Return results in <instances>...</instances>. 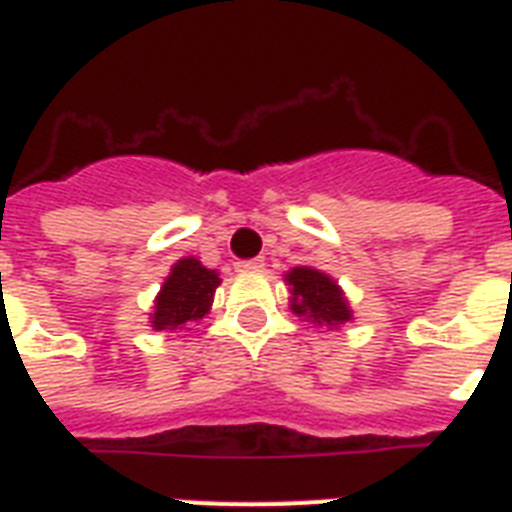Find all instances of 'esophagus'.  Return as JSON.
<instances>
[{
	"label": "esophagus",
	"instance_id": "1",
	"mask_svg": "<svg viewBox=\"0 0 512 512\" xmlns=\"http://www.w3.org/2000/svg\"><path fill=\"white\" fill-rule=\"evenodd\" d=\"M236 268H239V271H263V268H265V260H263V257H252V260H241V263H236Z\"/></svg>",
	"mask_w": 512,
	"mask_h": 512
}]
</instances>
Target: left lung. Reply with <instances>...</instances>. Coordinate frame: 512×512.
<instances>
[{
	"label": "left lung",
	"mask_w": 512,
	"mask_h": 512,
	"mask_svg": "<svg viewBox=\"0 0 512 512\" xmlns=\"http://www.w3.org/2000/svg\"><path fill=\"white\" fill-rule=\"evenodd\" d=\"M287 281L292 287V311L295 313L327 327H337L350 319V308L340 287L316 268H295L287 273Z\"/></svg>",
	"instance_id": "1"
}]
</instances>
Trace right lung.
I'll use <instances>...</instances> for the list:
<instances>
[{
  "instance_id": "1",
  "label": "right lung",
  "mask_w": 512,
  "mask_h": 512,
  "mask_svg": "<svg viewBox=\"0 0 512 512\" xmlns=\"http://www.w3.org/2000/svg\"><path fill=\"white\" fill-rule=\"evenodd\" d=\"M220 284L215 271H209L196 260L185 257L175 263L172 273L164 281L162 292L156 297L151 327L154 329H183L188 321L204 319L212 305L215 289Z\"/></svg>"
}]
</instances>
